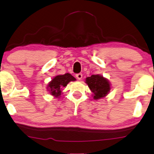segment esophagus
I'll return each instance as SVG.
<instances>
[{"instance_id":"34e87169","label":"esophagus","mask_w":154,"mask_h":154,"mask_svg":"<svg viewBox=\"0 0 154 154\" xmlns=\"http://www.w3.org/2000/svg\"><path fill=\"white\" fill-rule=\"evenodd\" d=\"M75 76H76L77 79L81 80L82 79V77H83V75H82V73H77V74L75 75Z\"/></svg>"}]
</instances>
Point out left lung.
Returning a JSON list of instances; mask_svg holds the SVG:
<instances>
[{
  "label": "left lung",
  "mask_w": 154,
  "mask_h": 154,
  "mask_svg": "<svg viewBox=\"0 0 154 154\" xmlns=\"http://www.w3.org/2000/svg\"><path fill=\"white\" fill-rule=\"evenodd\" d=\"M85 83L93 93V98L95 100L105 97L110 91V83L108 80L99 74L87 77Z\"/></svg>",
  "instance_id": "1"
}]
</instances>
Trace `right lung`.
Listing matches in <instances>:
<instances>
[{
	"label": "right lung",
	"instance_id": "right-lung-1",
	"mask_svg": "<svg viewBox=\"0 0 154 154\" xmlns=\"http://www.w3.org/2000/svg\"><path fill=\"white\" fill-rule=\"evenodd\" d=\"M75 80L76 79L69 73L63 75H58L49 82L47 85V90L51 95L59 97L61 95L63 87L66 86L70 81H75Z\"/></svg>",
	"mask_w": 154,
	"mask_h": 154
}]
</instances>
